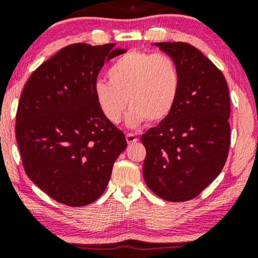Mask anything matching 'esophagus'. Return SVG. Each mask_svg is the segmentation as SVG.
I'll return each instance as SVG.
<instances>
[{"label":"esophagus","mask_w":258,"mask_h":258,"mask_svg":"<svg viewBox=\"0 0 258 258\" xmlns=\"http://www.w3.org/2000/svg\"><path fill=\"white\" fill-rule=\"evenodd\" d=\"M125 138H126V143L129 144H134V143H137V141H139V138L137 137V135L135 134H132V133H128V134L125 135Z\"/></svg>","instance_id":"obj_1"}]
</instances>
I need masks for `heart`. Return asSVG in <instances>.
Wrapping results in <instances>:
<instances>
[{
  "mask_svg": "<svg viewBox=\"0 0 258 258\" xmlns=\"http://www.w3.org/2000/svg\"><path fill=\"white\" fill-rule=\"evenodd\" d=\"M109 81L93 86L102 114L118 123L126 106V125L135 128L146 119L161 121L171 114L178 98L181 74L171 56L155 52L132 51L119 57L107 71Z\"/></svg>",
  "mask_w": 258,
  "mask_h": 258,
  "instance_id": "obj_1",
  "label": "heart"
}]
</instances>
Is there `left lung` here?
Here are the masks:
<instances>
[{
  "instance_id": "obj_1",
  "label": "left lung",
  "mask_w": 258,
  "mask_h": 258,
  "mask_svg": "<svg viewBox=\"0 0 258 258\" xmlns=\"http://www.w3.org/2000/svg\"><path fill=\"white\" fill-rule=\"evenodd\" d=\"M178 66L181 87L167 118L141 137L145 183L160 198L185 202L208 187L230 148V97L221 71L193 45L155 43Z\"/></svg>"
}]
</instances>
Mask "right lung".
<instances>
[{
  "label": "right lung",
  "mask_w": 258,
  "mask_h": 258,
  "mask_svg": "<svg viewBox=\"0 0 258 258\" xmlns=\"http://www.w3.org/2000/svg\"><path fill=\"white\" fill-rule=\"evenodd\" d=\"M114 45L62 48L30 75L19 99L16 139L24 171L65 206L98 199L126 148L123 132L104 118L93 93L104 62L126 51Z\"/></svg>",
  "instance_id": "1"
}]
</instances>
